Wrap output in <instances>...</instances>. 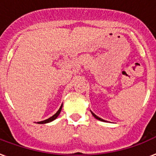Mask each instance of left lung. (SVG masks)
Listing matches in <instances>:
<instances>
[{
    "label": "left lung",
    "instance_id": "1",
    "mask_svg": "<svg viewBox=\"0 0 156 156\" xmlns=\"http://www.w3.org/2000/svg\"><path fill=\"white\" fill-rule=\"evenodd\" d=\"M92 114H93V116H94V117H95L96 119L99 120V121H101V122H105L104 120H103V119H101V118H100V117H98V116H97V115H95V114L93 113V112H92Z\"/></svg>",
    "mask_w": 156,
    "mask_h": 156
}]
</instances>
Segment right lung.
<instances>
[{
	"label": "right lung",
	"instance_id": "obj_1",
	"mask_svg": "<svg viewBox=\"0 0 156 156\" xmlns=\"http://www.w3.org/2000/svg\"><path fill=\"white\" fill-rule=\"evenodd\" d=\"M62 107H63V105H61L60 108L58 109V111L57 112H56V113H55L54 116H52L51 117H49V119H46V120H44V121H42V122H39L38 123H39V124H44V123H48V122H52V121H54L55 119H56V118L58 117V115H59V113H60L61 109H62Z\"/></svg>",
	"mask_w": 156,
	"mask_h": 156
}]
</instances>
